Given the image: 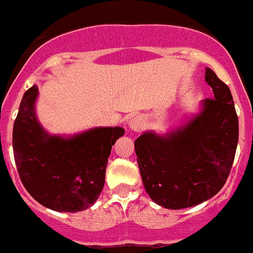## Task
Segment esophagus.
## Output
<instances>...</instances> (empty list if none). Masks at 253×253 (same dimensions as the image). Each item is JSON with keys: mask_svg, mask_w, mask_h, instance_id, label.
I'll use <instances>...</instances> for the list:
<instances>
[{"mask_svg": "<svg viewBox=\"0 0 253 253\" xmlns=\"http://www.w3.org/2000/svg\"><path fill=\"white\" fill-rule=\"evenodd\" d=\"M129 125H130V128L134 131H140L146 126V122H144L142 116H134V118H131L130 122H129Z\"/></svg>", "mask_w": 253, "mask_h": 253, "instance_id": "1", "label": "esophagus"}]
</instances>
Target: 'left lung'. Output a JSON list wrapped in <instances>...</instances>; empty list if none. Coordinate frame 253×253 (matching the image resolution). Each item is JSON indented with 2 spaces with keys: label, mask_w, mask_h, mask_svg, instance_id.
Here are the masks:
<instances>
[{
  "label": "left lung",
  "mask_w": 253,
  "mask_h": 253,
  "mask_svg": "<svg viewBox=\"0 0 253 253\" xmlns=\"http://www.w3.org/2000/svg\"><path fill=\"white\" fill-rule=\"evenodd\" d=\"M214 92L202 113L166 137L143 133L134 142L143 185L167 209L195 207L220 191L238 143V116L229 87L207 68Z\"/></svg>",
  "instance_id": "1"
}]
</instances>
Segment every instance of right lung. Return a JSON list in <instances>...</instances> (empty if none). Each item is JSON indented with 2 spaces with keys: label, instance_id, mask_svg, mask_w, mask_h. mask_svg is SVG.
Here are the masks:
<instances>
[{
  "label": "right lung",
  "instance_id": "obj_1",
  "mask_svg": "<svg viewBox=\"0 0 253 253\" xmlns=\"http://www.w3.org/2000/svg\"><path fill=\"white\" fill-rule=\"evenodd\" d=\"M33 86L20 102L12 131L13 157L22 185L33 198L55 211L90 208L105 185L107 158L124 129L95 128L72 138L53 137L37 120Z\"/></svg>",
  "mask_w": 253,
  "mask_h": 253
}]
</instances>
